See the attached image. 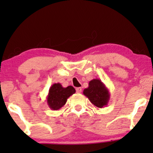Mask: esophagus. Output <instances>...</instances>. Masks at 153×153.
<instances>
[{
	"label": "esophagus",
	"instance_id": "1",
	"mask_svg": "<svg viewBox=\"0 0 153 153\" xmlns=\"http://www.w3.org/2000/svg\"><path fill=\"white\" fill-rule=\"evenodd\" d=\"M76 91L77 93H81V92H82V88H81V87L76 88Z\"/></svg>",
	"mask_w": 153,
	"mask_h": 153
}]
</instances>
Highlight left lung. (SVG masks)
Wrapping results in <instances>:
<instances>
[{
	"mask_svg": "<svg viewBox=\"0 0 153 153\" xmlns=\"http://www.w3.org/2000/svg\"><path fill=\"white\" fill-rule=\"evenodd\" d=\"M83 93L97 108L105 107L109 102V91L98 79H94L90 81L88 87L83 90Z\"/></svg>",
	"mask_w": 153,
	"mask_h": 153,
	"instance_id": "left-lung-1",
	"label": "left lung"
}]
</instances>
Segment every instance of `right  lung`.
<instances>
[{
	"mask_svg": "<svg viewBox=\"0 0 153 153\" xmlns=\"http://www.w3.org/2000/svg\"><path fill=\"white\" fill-rule=\"evenodd\" d=\"M75 92L76 91L72 85L64 88L59 83H53L50 87L47 97L48 106L53 111L60 109L66 104L68 98Z\"/></svg>",
	"mask_w": 153,
	"mask_h": 153,
	"instance_id": "obj_1",
	"label": "right lung"
}]
</instances>
